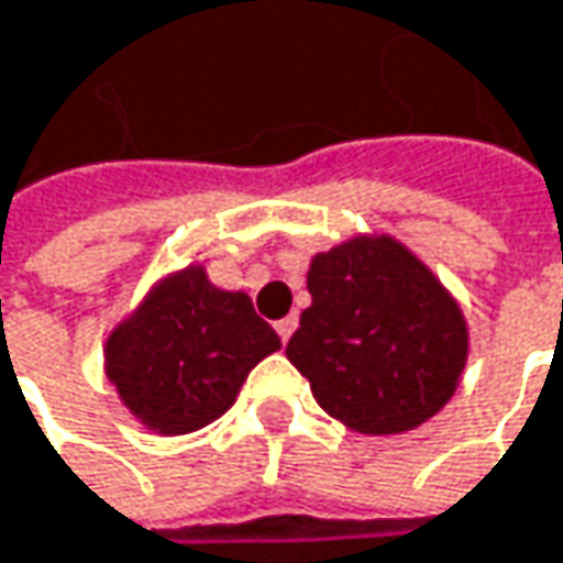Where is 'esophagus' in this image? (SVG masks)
<instances>
[{"label":"esophagus","mask_w":563,"mask_h":563,"mask_svg":"<svg viewBox=\"0 0 563 563\" xmlns=\"http://www.w3.org/2000/svg\"><path fill=\"white\" fill-rule=\"evenodd\" d=\"M295 327H298V317H295V314H291V317H282V320L275 323V330H278V336H282L285 343L291 340V333H295Z\"/></svg>","instance_id":"1"}]
</instances>
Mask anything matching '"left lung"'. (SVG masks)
I'll list each match as a JSON object with an SVG mask.
<instances>
[{
    "label": "left lung",
    "mask_w": 563,
    "mask_h": 563,
    "mask_svg": "<svg viewBox=\"0 0 563 563\" xmlns=\"http://www.w3.org/2000/svg\"><path fill=\"white\" fill-rule=\"evenodd\" d=\"M308 291L311 308L285 353L330 418L360 434H401L451 401L470 327L457 298L405 243L360 233L317 252Z\"/></svg>",
    "instance_id": "left-lung-1"
}]
</instances>
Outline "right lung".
I'll return each instance as SVG.
<instances>
[{
    "label": "right lung",
    "mask_w": 563,
    "mask_h": 563,
    "mask_svg": "<svg viewBox=\"0 0 563 563\" xmlns=\"http://www.w3.org/2000/svg\"><path fill=\"white\" fill-rule=\"evenodd\" d=\"M282 350L243 291H223L203 265L158 278L103 343L106 379L155 434H190L217 421L255 363Z\"/></svg>",
    "instance_id": "right-lung-1"
}]
</instances>
